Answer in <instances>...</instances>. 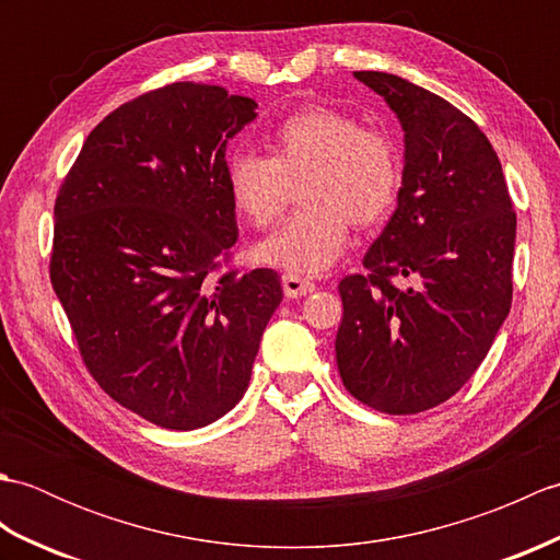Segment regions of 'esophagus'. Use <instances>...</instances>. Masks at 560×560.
Segmentation results:
<instances>
[{
    "label": "esophagus",
    "instance_id": "esophagus-1",
    "mask_svg": "<svg viewBox=\"0 0 560 560\" xmlns=\"http://www.w3.org/2000/svg\"><path fill=\"white\" fill-rule=\"evenodd\" d=\"M283 283V293L289 295V299H301V295H307L315 291V283L305 277H299V273H287V277L281 279Z\"/></svg>",
    "mask_w": 560,
    "mask_h": 560
}]
</instances>
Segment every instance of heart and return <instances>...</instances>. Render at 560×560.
<instances>
[{
    "label": "heart",
    "instance_id": "obj_1",
    "mask_svg": "<svg viewBox=\"0 0 560 560\" xmlns=\"http://www.w3.org/2000/svg\"><path fill=\"white\" fill-rule=\"evenodd\" d=\"M269 156L235 149L225 159V189L237 217L267 229L281 217L291 187L305 207L255 247L259 265L291 273H323L343 255L351 221L389 217L401 189L399 149L383 129L355 117L305 108L269 135Z\"/></svg>",
    "mask_w": 560,
    "mask_h": 560
}]
</instances>
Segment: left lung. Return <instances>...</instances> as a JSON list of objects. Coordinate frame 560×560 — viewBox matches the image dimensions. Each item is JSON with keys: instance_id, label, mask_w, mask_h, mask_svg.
Wrapping results in <instances>:
<instances>
[{"instance_id": "left-lung-1", "label": "left lung", "mask_w": 560, "mask_h": 560, "mask_svg": "<svg viewBox=\"0 0 560 560\" xmlns=\"http://www.w3.org/2000/svg\"><path fill=\"white\" fill-rule=\"evenodd\" d=\"M397 115V209L341 279L337 365L351 395L383 413L447 401L489 353L513 303L517 219L491 141L455 105L385 71H353ZM395 276L417 283L397 290Z\"/></svg>"}]
</instances>
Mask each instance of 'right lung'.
Wrapping results in <instances>:
<instances>
[{
  "label": "right lung",
  "instance_id": "1",
  "mask_svg": "<svg viewBox=\"0 0 560 560\" xmlns=\"http://www.w3.org/2000/svg\"><path fill=\"white\" fill-rule=\"evenodd\" d=\"M257 103L177 81L113 110L55 201L50 281L93 380L141 419L195 431L243 399L283 291L219 271L237 241L225 147Z\"/></svg>",
  "mask_w": 560,
  "mask_h": 560
}]
</instances>
